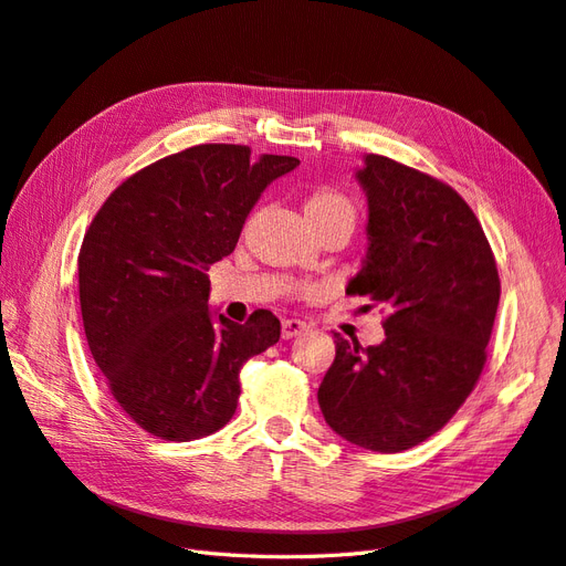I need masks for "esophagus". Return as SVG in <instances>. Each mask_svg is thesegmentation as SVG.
Here are the masks:
<instances>
[{
    "instance_id": "esophagus-1",
    "label": "esophagus",
    "mask_w": 566,
    "mask_h": 566,
    "mask_svg": "<svg viewBox=\"0 0 566 566\" xmlns=\"http://www.w3.org/2000/svg\"><path fill=\"white\" fill-rule=\"evenodd\" d=\"M306 328H310V325H306L304 321L287 318V321H283V323H281V335H283V339H293V337L302 335Z\"/></svg>"
}]
</instances>
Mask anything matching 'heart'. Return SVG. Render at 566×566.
<instances>
[{"label": "heart", "instance_id": "heart-1", "mask_svg": "<svg viewBox=\"0 0 566 566\" xmlns=\"http://www.w3.org/2000/svg\"><path fill=\"white\" fill-rule=\"evenodd\" d=\"M302 210L306 217V224L312 227L314 233L328 227H345L349 233L356 227V205L349 196H345L337 188L321 186L304 198Z\"/></svg>", "mask_w": 566, "mask_h": 566}]
</instances>
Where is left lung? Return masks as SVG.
<instances>
[{"mask_svg":"<svg viewBox=\"0 0 566 566\" xmlns=\"http://www.w3.org/2000/svg\"><path fill=\"white\" fill-rule=\"evenodd\" d=\"M368 198V252L347 295L380 306L385 339L335 333L321 413L356 447L399 453L430 439L486 364L501 279L470 205L449 184L385 156L356 172Z\"/></svg>","mask_w":566,"mask_h":566,"instance_id":"obj_1","label":"left lung"}]
</instances>
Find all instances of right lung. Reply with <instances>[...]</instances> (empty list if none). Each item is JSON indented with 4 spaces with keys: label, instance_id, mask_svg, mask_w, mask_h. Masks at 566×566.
Segmentation results:
<instances>
[{
    "label": "right lung",
    "instance_id": "add662e5",
    "mask_svg": "<svg viewBox=\"0 0 566 566\" xmlns=\"http://www.w3.org/2000/svg\"><path fill=\"white\" fill-rule=\"evenodd\" d=\"M300 165L248 146L200 144L119 184L77 256L84 335L117 406L148 434L191 441L224 427L243 364L281 337L256 310L210 312L208 266L233 252L264 188Z\"/></svg>",
    "mask_w": 566,
    "mask_h": 566
}]
</instances>
